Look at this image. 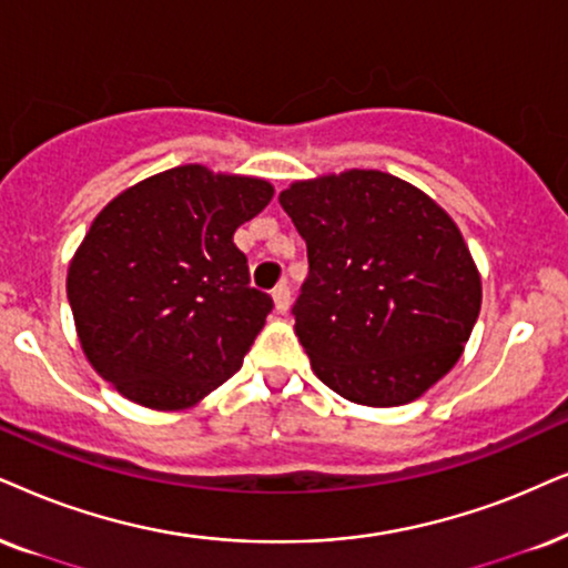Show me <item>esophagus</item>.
I'll list each match as a JSON object with an SVG mask.
<instances>
[{
  "label": "esophagus",
  "instance_id": "obj_1",
  "mask_svg": "<svg viewBox=\"0 0 568 568\" xmlns=\"http://www.w3.org/2000/svg\"><path fill=\"white\" fill-rule=\"evenodd\" d=\"M272 301H275V312L285 314L291 308V288L285 283H280L275 291H272Z\"/></svg>",
  "mask_w": 568,
  "mask_h": 568
}]
</instances>
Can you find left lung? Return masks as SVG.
I'll use <instances>...</instances> for the list:
<instances>
[{
	"label": "left lung",
	"mask_w": 568,
	"mask_h": 568,
	"mask_svg": "<svg viewBox=\"0 0 568 568\" xmlns=\"http://www.w3.org/2000/svg\"><path fill=\"white\" fill-rule=\"evenodd\" d=\"M280 206L308 256L296 335L329 390L362 406H404L454 369L483 280L443 206L379 170L296 181Z\"/></svg>",
	"instance_id": "obj_1"
}]
</instances>
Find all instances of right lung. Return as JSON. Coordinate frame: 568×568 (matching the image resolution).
<instances>
[{
	"mask_svg": "<svg viewBox=\"0 0 568 568\" xmlns=\"http://www.w3.org/2000/svg\"><path fill=\"white\" fill-rule=\"evenodd\" d=\"M262 178L183 164L114 196L78 246L68 301L91 367L156 412L196 406L241 369L272 312L233 235L270 204Z\"/></svg>",
	"mask_w": 568,
	"mask_h": 568,
	"instance_id": "obj_1",
	"label": "right lung"
}]
</instances>
